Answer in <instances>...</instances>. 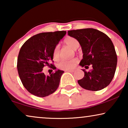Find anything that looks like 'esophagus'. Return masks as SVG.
<instances>
[{"label": "esophagus", "mask_w": 128, "mask_h": 128, "mask_svg": "<svg viewBox=\"0 0 128 128\" xmlns=\"http://www.w3.org/2000/svg\"><path fill=\"white\" fill-rule=\"evenodd\" d=\"M65 72H74V70H65Z\"/></svg>", "instance_id": "esophagus-1"}]
</instances>
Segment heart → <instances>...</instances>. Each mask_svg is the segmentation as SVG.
I'll return each mask as SVG.
<instances>
[{"label":"heart","instance_id":"obj_1","mask_svg":"<svg viewBox=\"0 0 128 128\" xmlns=\"http://www.w3.org/2000/svg\"><path fill=\"white\" fill-rule=\"evenodd\" d=\"M64 44L66 46L69 47L73 50H76L79 47L80 44L76 38L69 36L66 38L64 41ZM60 55V49L59 46H56L54 48L53 51L54 59L57 60ZM78 60L76 58H73L69 60H61L58 64V68L60 69L68 70L73 69L74 66L78 64Z\"/></svg>","mask_w":128,"mask_h":128}]
</instances>
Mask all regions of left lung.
I'll use <instances>...</instances> for the list:
<instances>
[{
	"mask_svg": "<svg viewBox=\"0 0 128 128\" xmlns=\"http://www.w3.org/2000/svg\"><path fill=\"white\" fill-rule=\"evenodd\" d=\"M68 35L79 42L83 59L79 65L86 69L92 64L90 72L84 73L78 83L83 88L98 91L107 87L114 76L117 56L112 42L104 32L94 28L68 31Z\"/></svg>",
	"mask_w": 128,
	"mask_h": 128,
	"instance_id": "left-lung-1",
	"label": "left lung"
}]
</instances>
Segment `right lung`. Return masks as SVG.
Here are the masks:
<instances>
[{
	"label": "right lung",
	"instance_id": "add662e5",
	"mask_svg": "<svg viewBox=\"0 0 128 128\" xmlns=\"http://www.w3.org/2000/svg\"><path fill=\"white\" fill-rule=\"evenodd\" d=\"M66 34L65 31L40 33L22 45L17 58V70L24 87L31 94L44 97L58 88L64 72L58 70L45 76L43 68L47 65L56 69L50 63L53 60L54 48Z\"/></svg>",
	"mask_w": 128,
	"mask_h": 128
}]
</instances>
